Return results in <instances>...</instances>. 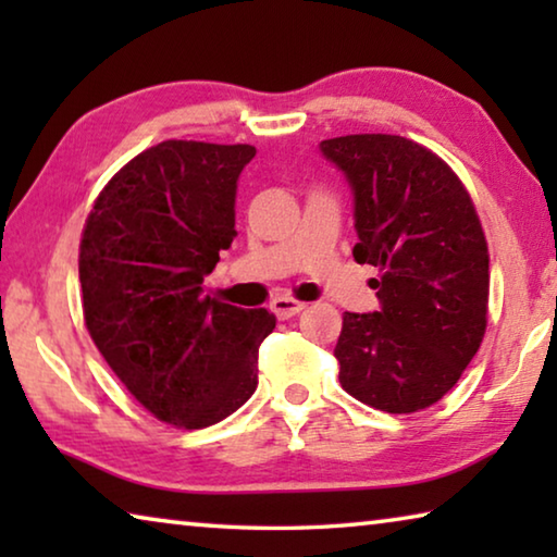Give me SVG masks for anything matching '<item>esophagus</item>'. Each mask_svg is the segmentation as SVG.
Returning a JSON list of instances; mask_svg holds the SVG:
<instances>
[{
    "mask_svg": "<svg viewBox=\"0 0 557 557\" xmlns=\"http://www.w3.org/2000/svg\"><path fill=\"white\" fill-rule=\"evenodd\" d=\"M270 309L275 312L277 319H289V317H295V314L301 312V309H305V301H297L292 297H277L270 305Z\"/></svg>",
    "mask_w": 557,
    "mask_h": 557,
    "instance_id": "obj_1",
    "label": "esophagus"
}]
</instances>
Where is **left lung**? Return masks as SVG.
Here are the masks:
<instances>
[{"mask_svg":"<svg viewBox=\"0 0 557 557\" xmlns=\"http://www.w3.org/2000/svg\"><path fill=\"white\" fill-rule=\"evenodd\" d=\"M322 154L354 194V258L381 270L379 312H344L338 381L383 412H418L455 388L486 332L488 250L465 184L412 139L346 135Z\"/></svg>","mask_w":557,"mask_h":557,"instance_id":"8db88e82","label":"left lung"}]
</instances>
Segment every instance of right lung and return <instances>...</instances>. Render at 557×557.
Wrapping results in <instances>:
<instances>
[{
	"label": "right lung",
	"mask_w": 557,
	"mask_h": 557,
	"mask_svg": "<svg viewBox=\"0 0 557 557\" xmlns=\"http://www.w3.org/2000/svg\"><path fill=\"white\" fill-rule=\"evenodd\" d=\"M250 145L166 139L110 178L83 228L86 326L125 388L169 425L201 430L258 388L268 309L203 295L235 233Z\"/></svg>",
	"instance_id": "obj_1"
}]
</instances>
